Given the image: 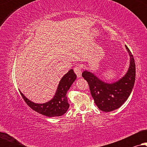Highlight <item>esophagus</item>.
Listing matches in <instances>:
<instances>
[{"instance_id":"1","label":"esophagus","mask_w":147,"mask_h":147,"mask_svg":"<svg viewBox=\"0 0 147 147\" xmlns=\"http://www.w3.org/2000/svg\"><path fill=\"white\" fill-rule=\"evenodd\" d=\"M74 71H75V73L76 75H77V77L78 78H81L82 76V70H81V68L79 65H77L76 66L75 68H74Z\"/></svg>"}]
</instances>
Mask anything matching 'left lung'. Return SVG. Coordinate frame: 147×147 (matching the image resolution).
Segmentation results:
<instances>
[{"instance_id":"1","label":"left lung","mask_w":147,"mask_h":147,"mask_svg":"<svg viewBox=\"0 0 147 147\" xmlns=\"http://www.w3.org/2000/svg\"><path fill=\"white\" fill-rule=\"evenodd\" d=\"M130 56V65L123 77L112 83L102 81L88 70L82 73V77L88 82L94 102L100 110L111 112L118 109L128 99L135 82L136 67L133 55L125 45Z\"/></svg>"}]
</instances>
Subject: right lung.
<instances>
[{"label": "right lung", "instance_id": "1", "mask_svg": "<svg viewBox=\"0 0 147 147\" xmlns=\"http://www.w3.org/2000/svg\"><path fill=\"white\" fill-rule=\"evenodd\" d=\"M76 78L77 76L74 70L70 69L60 80L53 98L45 103H35L26 98L21 91L20 93L27 105L38 113L48 117L60 116L65 114L69 107L66 94L72 84L75 82Z\"/></svg>", "mask_w": 147, "mask_h": 147}]
</instances>
